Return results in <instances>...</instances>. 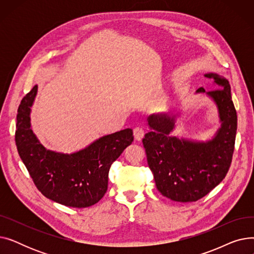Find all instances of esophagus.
Wrapping results in <instances>:
<instances>
[{
	"label": "esophagus",
	"mask_w": 254,
	"mask_h": 254,
	"mask_svg": "<svg viewBox=\"0 0 254 254\" xmlns=\"http://www.w3.org/2000/svg\"><path fill=\"white\" fill-rule=\"evenodd\" d=\"M144 134H145L144 129L142 127H137L134 129V136H135V139L137 141H141L143 139V137H144Z\"/></svg>",
	"instance_id": "obj_1"
}]
</instances>
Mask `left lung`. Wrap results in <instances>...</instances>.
<instances>
[{
    "instance_id": "8db88e82",
    "label": "left lung",
    "mask_w": 254,
    "mask_h": 254,
    "mask_svg": "<svg viewBox=\"0 0 254 254\" xmlns=\"http://www.w3.org/2000/svg\"><path fill=\"white\" fill-rule=\"evenodd\" d=\"M216 89L205 93L215 103L220 127L207 141H193L171 135L176 127V115L151 114L147 117L150 130L143 145L156 189L175 202H195L217 186L228 173L235 149L237 112L228 80L216 73L205 74Z\"/></svg>"
}]
</instances>
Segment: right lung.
Listing matches in <instances>:
<instances>
[{"mask_svg": "<svg viewBox=\"0 0 254 254\" xmlns=\"http://www.w3.org/2000/svg\"><path fill=\"white\" fill-rule=\"evenodd\" d=\"M37 91L35 85L17 110L15 143L22 163L37 189L51 201L73 208L95 205L108 189L111 165L134 141L132 129L103 136L71 154L48 150L31 127L30 115Z\"/></svg>", "mask_w": 254, "mask_h": 254, "instance_id": "obj_1", "label": "right lung"}]
</instances>
